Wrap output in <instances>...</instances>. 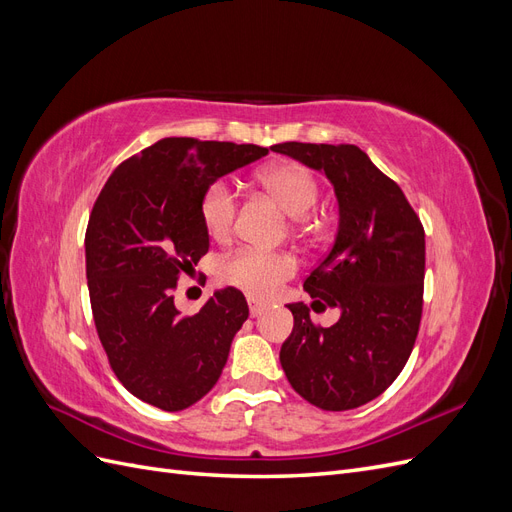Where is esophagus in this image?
I'll use <instances>...</instances> for the list:
<instances>
[{
	"label": "esophagus",
	"instance_id": "1",
	"mask_svg": "<svg viewBox=\"0 0 512 512\" xmlns=\"http://www.w3.org/2000/svg\"><path fill=\"white\" fill-rule=\"evenodd\" d=\"M247 305H250V316L252 318H258L262 312H265V305L254 301V299H247Z\"/></svg>",
	"mask_w": 512,
	"mask_h": 512
}]
</instances>
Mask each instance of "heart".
<instances>
[{"mask_svg": "<svg viewBox=\"0 0 512 512\" xmlns=\"http://www.w3.org/2000/svg\"><path fill=\"white\" fill-rule=\"evenodd\" d=\"M258 179L294 218H301L318 203V179L312 170L301 164L269 166L260 170ZM235 215L237 194L226 181H213L200 198V220H203L209 237L224 241L235 226ZM294 271H297V262L290 254L252 250V247L224 256L218 265L220 280L226 286L250 294L252 299L273 297Z\"/></svg>", "mask_w": 512, "mask_h": 512, "instance_id": "obj_1", "label": "heart"}]
</instances>
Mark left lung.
<instances>
[{"label": "left lung", "instance_id": "left-lung-1", "mask_svg": "<svg viewBox=\"0 0 512 512\" xmlns=\"http://www.w3.org/2000/svg\"><path fill=\"white\" fill-rule=\"evenodd\" d=\"M331 181L339 226L331 252L303 288L312 307H337L316 327L305 303H290V337L280 363L309 404L342 412L384 393L414 348L423 314L425 230L399 185L356 145L280 143L271 147Z\"/></svg>", "mask_w": 512, "mask_h": 512}]
</instances>
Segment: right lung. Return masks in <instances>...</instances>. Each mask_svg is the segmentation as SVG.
Listing matches in <instances>:
<instances>
[{
  "instance_id": "1",
  "label": "right lung",
  "mask_w": 512,
  "mask_h": 512,
  "mask_svg": "<svg viewBox=\"0 0 512 512\" xmlns=\"http://www.w3.org/2000/svg\"><path fill=\"white\" fill-rule=\"evenodd\" d=\"M267 147L162 138L119 164L89 215L91 312L115 376L145 404L179 412L203 399L250 316L237 288L215 290L181 316L179 275L209 252L200 198L213 181L267 156Z\"/></svg>"
}]
</instances>
